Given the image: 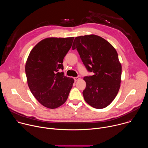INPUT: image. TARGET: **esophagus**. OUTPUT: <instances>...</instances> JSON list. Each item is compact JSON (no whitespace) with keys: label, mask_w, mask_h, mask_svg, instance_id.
I'll return each mask as SVG.
<instances>
[{"label":"esophagus","mask_w":148,"mask_h":148,"mask_svg":"<svg viewBox=\"0 0 148 148\" xmlns=\"http://www.w3.org/2000/svg\"><path fill=\"white\" fill-rule=\"evenodd\" d=\"M80 78H81V77H80V76H78V77H74V80H75V81H78V79H80Z\"/></svg>","instance_id":"obj_1"}]
</instances>
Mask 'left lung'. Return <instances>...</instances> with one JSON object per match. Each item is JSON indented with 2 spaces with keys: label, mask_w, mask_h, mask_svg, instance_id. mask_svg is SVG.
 <instances>
[{
  "label": "left lung",
  "mask_w": 148,
  "mask_h": 148,
  "mask_svg": "<svg viewBox=\"0 0 148 148\" xmlns=\"http://www.w3.org/2000/svg\"><path fill=\"white\" fill-rule=\"evenodd\" d=\"M77 49L92 76L84 77L86 88L84 98L97 109L107 107L116 97L121 86L122 66L118 53L108 41L94 35L76 37L72 49Z\"/></svg>",
  "instance_id": "8db88e82"
}]
</instances>
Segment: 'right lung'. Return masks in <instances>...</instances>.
I'll use <instances>...</instances> for the list:
<instances>
[{"mask_svg":"<svg viewBox=\"0 0 148 148\" xmlns=\"http://www.w3.org/2000/svg\"><path fill=\"white\" fill-rule=\"evenodd\" d=\"M74 37H49L42 40L31 50L25 71L30 90L44 107L55 109L67 101L74 80L64 76L63 59Z\"/></svg>","mask_w":148,"mask_h":148,"instance_id":"1","label":"right lung"}]
</instances>
